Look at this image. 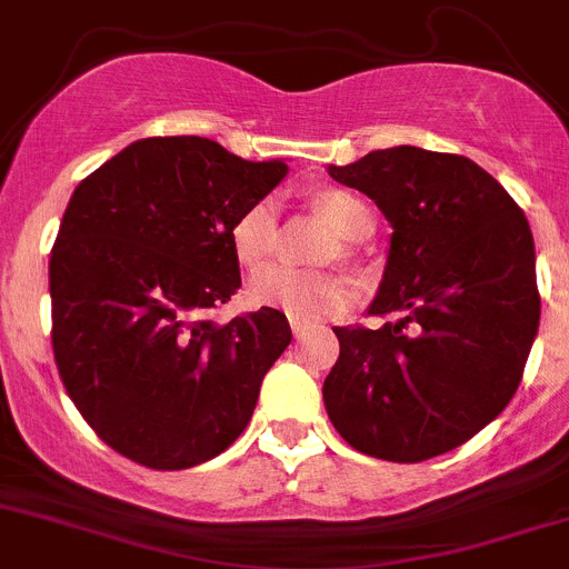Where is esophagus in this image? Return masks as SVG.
Instances as JSON below:
<instances>
[{"label": "esophagus", "mask_w": 569, "mask_h": 569, "mask_svg": "<svg viewBox=\"0 0 569 569\" xmlns=\"http://www.w3.org/2000/svg\"><path fill=\"white\" fill-rule=\"evenodd\" d=\"M290 329H293L296 340H301V338H307V335L312 332V323L299 321V318H290Z\"/></svg>", "instance_id": "obj_1"}]
</instances>
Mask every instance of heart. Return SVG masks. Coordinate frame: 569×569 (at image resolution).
I'll use <instances>...</instances> for the list:
<instances>
[{"label":"heart","instance_id":"1","mask_svg":"<svg viewBox=\"0 0 569 569\" xmlns=\"http://www.w3.org/2000/svg\"><path fill=\"white\" fill-rule=\"evenodd\" d=\"M318 212L343 240H366L375 231V212L362 198L346 189H323L312 198ZM279 237V212L270 198L253 200L231 223L229 240L237 262L246 270H257L273 257ZM248 301L253 307L288 312L299 321L338 316L351 305V284L338 273H307L293 268L262 270L248 284Z\"/></svg>","mask_w":569,"mask_h":569}]
</instances>
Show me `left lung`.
Segmentation results:
<instances>
[{"label":"left lung","mask_w":569,"mask_h":569,"mask_svg":"<svg viewBox=\"0 0 569 569\" xmlns=\"http://www.w3.org/2000/svg\"><path fill=\"white\" fill-rule=\"evenodd\" d=\"M393 226L369 316L335 327L340 357L323 380L335 430L357 452L419 463L456 450L511 402L539 329L531 226L472 159L399 148L346 167Z\"/></svg>","instance_id":"1"}]
</instances>
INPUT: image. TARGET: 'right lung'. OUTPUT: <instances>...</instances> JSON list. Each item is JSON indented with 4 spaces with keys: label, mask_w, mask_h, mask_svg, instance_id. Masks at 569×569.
<instances>
[{
    "label": "right lung",
    "mask_w": 569,
    "mask_h": 569,
    "mask_svg": "<svg viewBox=\"0 0 569 569\" xmlns=\"http://www.w3.org/2000/svg\"><path fill=\"white\" fill-rule=\"evenodd\" d=\"M284 161H246L203 137H150L72 192L50 257L52 351L91 430L150 469L220 456L251 421L288 349L284 312L214 323L240 288L229 231Z\"/></svg>",
    "instance_id": "add662e5"
}]
</instances>
